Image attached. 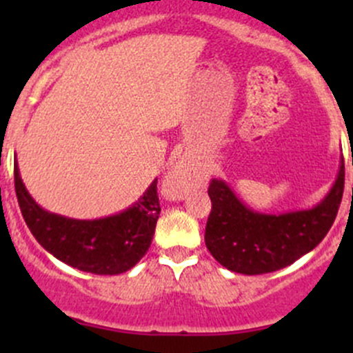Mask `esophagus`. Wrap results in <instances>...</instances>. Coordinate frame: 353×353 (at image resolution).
<instances>
[{"instance_id":"34e87169","label":"esophagus","mask_w":353,"mask_h":353,"mask_svg":"<svg viewBox=\"0 0 353 353\" xmlns=\"http://www.w3.org/2000/svg\"><path fill=\"white\" fill-rule=\"evenodd\" d=\"M194 181L193 167L188 163H176L165 177V191L172 199H183L190 193Z\"/></svg>"}]
</instances>
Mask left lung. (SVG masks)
<instances>
[{
	"instance_id": "1",
	"label": "left lung",
	"mask_w": 353,
	"mask_h": 353,
	"mask_svg": "<svg viewBox=\"0 0 353 353\" xmlns=\"http://www.w3.org/2000/svg\"><path fill=\"white\" fill-rule=\"evenodd\" d=\"M345 184L343 155L336 179L326 196L312 208L285 213H263L249 208L223 179L208 188L212 213L205 244L227 270L243 275H263L282 270L316 248L336 219Z\"/></svg>"
}]
</instances>
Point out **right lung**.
<instances>
[{"mask_svg": "<svg viewBox=\"0 0 353 353\" xmlns=\"http://www.w3.org/2000/svg\"><path fill=\"white\" fill-rule=\"evenodd\" d=\"M15 191L32 236L54 258L80 272L119 275L150 248L160 215L157 179L126 210L94 220L70 219L42 208L25 188L15 155Z\"/></svg>", "mask_w": 353, "mask_h": 353, "instance_id": "right-lung-1", "label": "right lung"}]
</instances>
